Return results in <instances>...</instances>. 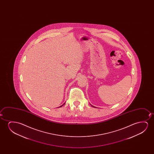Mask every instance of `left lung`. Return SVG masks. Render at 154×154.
I'll list each match as a JSON object with an SVG mask.
<instances>
[{
	"label": "left lung",
	"mask_w": 154,
	"mask_h": 154,
	"mask_svg": "<svg viewBox=\"0 0 154 154\" xmlns=\"http://www.w3.org/2000/svg\"><path fill=\"white\" fill-rule=\"evenodd\" d=\"M91 106H92V107H94V108H95L96 107H95V106H93V105H91Z\"/></svg>",
	"instance_id": "obj_1"
}]
</instances>
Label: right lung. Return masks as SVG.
<instances>
[{"instance_id": "add662e5", "label": "right lung", "mask_w": 154, "mask_h": 154, "mask_svg": "<svg viewBox=\"0 0 154 154\" xmlns=\"http://www.w3.org/2000/svg\"><path fill=\"white\" fill-rule=\"evenodd\" d=\"M65 103H63V105H62L60 106V107H62V106H63L64 105H65Z\"/></svg>"}]
</instances>
